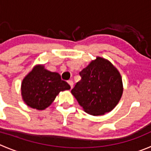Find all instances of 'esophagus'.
I'll return each instance as SVG.
<instances>
[{"label": "esophagus", "instance_id": "esophagus-1", "mask_svg": "<svg viewBox=\"0 0 151 151\" xmlns=\"http://www.w3.org/2000/svg\"><path fill=\"white\" fill-rule=\"evenodd\" d=\"M68 84H70V87H71V89L73 88V81H72V80H70V81H68Z\"/></svg>", "mask_w": 151, "mask_h": 151}]
</instances>
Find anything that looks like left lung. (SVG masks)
Instances as JSON below:
<instances>
[{"label": "left lung", "instance_id": "left-lung-1", "mask_svg": "<svg viewBox=\"0 0 151 151\" xmlns=\"http://www.w3.org/2000/svg\"><path fill=\"white\" fill-rule=\"evenodd\" d=\"M81 79L71 90L83 110L92 116L110 112L120 101L123 83L119 70L101 57L97 56L80 72Z\"/></svg>", "mask_w": 151, "mask_h": 151}]
</instances>
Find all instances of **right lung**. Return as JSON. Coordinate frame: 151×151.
<instances>
[{
  "label": "right lung",
  "mask_w": 151,
  "mask_h": 151,
  "mask_svg": "<svg viewBox=\"0 0 151 151\" xmlns=\"http://www.w3.org/2000/svg\"><path fill=\"white\" fill-rule=\"evenodd\" d=\"M70 89L58 73L49 71L44 64H37L32 69L23 79L21 87L25 104L38 110L48 107L60 92Z\"/></svg>",
  "instance_id": "obj_1"
}]
</instances>
